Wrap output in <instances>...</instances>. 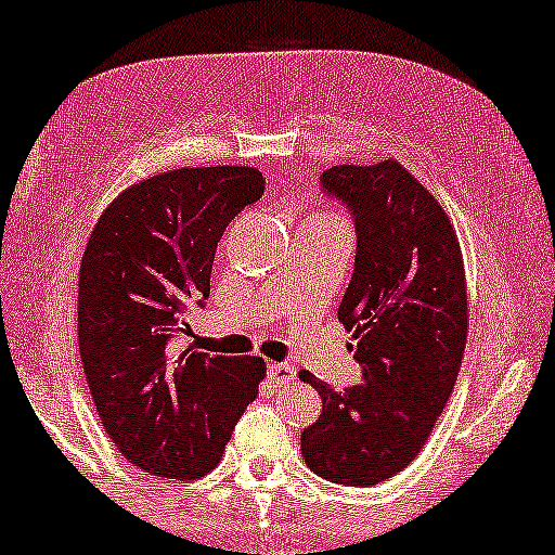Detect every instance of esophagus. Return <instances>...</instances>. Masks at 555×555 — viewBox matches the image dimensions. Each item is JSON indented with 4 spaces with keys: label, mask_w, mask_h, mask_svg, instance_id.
I'll return each instance as SVG.
<instances>
[{
    "label": "esophagus",
    "mask_w": 555,
    "mask_h": 555,
    "mask_svg": "<svg viewBox=\"0 0 555 555\" xmlns=\"http://www.w3.org/2000/svg\"><path fill=\"white\" fill-rule=\"evenodd\" d=\"M268 374H270V378L275 384H291L293 378H295V369L293 366H287V363H270L268 366Z\"/></svg>",
    "instance_id": "1"
}]
</instances>
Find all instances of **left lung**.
I'll return each mask as SVG.
<instances>
[{"label": "left lung", "instance_id": "left-lung-1", "mask_svg": "<svg viewBox=\"0 0 555 555\" xmlns=\"http://www.w3.org/2000/svg\"><path fill=\"white\" fill-rule=\"evenodd\" d=\"M321 192L356 227L338 321L353 333L363 382L336 391L300 371L323 401L300 450L323 480L369 488L420 454L454 389L467 340L465 268L447 211L401 164L333 166Z\"/></svg>", "mask_w": 555, "mask_h": 555}]
</instances>
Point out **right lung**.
<instances>
[{"instance_id":"obj_1","label":"right lung","mask_w":555,"mask_h":555,"mask_svg":"<svg viewBox=\"0 0 555 555\" xmlns=\"http://www.w3.org/2000/svg\"><path fill=\"white\" fill-rule=\"evenodd\" d=\"M264 181L247 166L177 169L126 189L98 219L78 280V344L93 404L143 473L189 480L222 460L264 378L260 356L171 348L207 306L217 242Z\"/></svg>"}]
</instances>
